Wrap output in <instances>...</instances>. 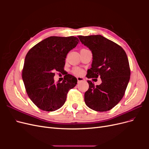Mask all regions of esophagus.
<instances>
[{"mask_svg":"<svg viewBox=\"0 0 149 149\" xmlns=\"http://www.w3.org/2000/svg\"><path fill=\"white\" fill-rule=\"evenodd\" d=\"M77 79H78V82L79 83L81 81H84V78H83V77H77Z\"/></svg>","mask_w":149,"mask_h":149,"instance_id":"34e87169","label":"esophagus"}]
</instances>
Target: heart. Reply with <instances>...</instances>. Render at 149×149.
Wrapping results in <instances>:
<instances>
[{"instance_id":"1","label":"heart","mask_w":149,"mask_h":149,"mask_svg":"<svg viewBox=\"0 0 149 149\" xmlns=\"http://www.w3.org/2000/svg\"><path fill=\"white\" fill-rule=\"evenodd\" d=\"M73 73H74L75 74H80L82 73V70L78 68H75L73 70Z\"/></svg>"}]
</instances>
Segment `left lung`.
<instances>
[{"mask_svg":"<svg viewBox=\"0 0 149 149\" xmlns=\"http://www.w3.org/2000/svg\"><path fill=\"white\" fill-rule=\"evenodd\" d=\"M80 42L93 54L88 78L100 76L102 83L94 86L88 80L89 89L84 93L86 104L91 109L104 112L116 106L123 97L130 79L127 55L118 44L100 35L78 36Z\"/></svg>","mask_w":149,"mask_h":149,"instance_id":"8db88e82","label":"left lung"}]
</instances>
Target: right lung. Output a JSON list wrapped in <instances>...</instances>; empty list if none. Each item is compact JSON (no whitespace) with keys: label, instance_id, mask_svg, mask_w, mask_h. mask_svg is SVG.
<instances>
[{"label":"right lung","instance_id":"1","mask_svg":"<svg viewBox=\"0 0 149 149\" xmlns=\"http://www.w3.org/2000/svg\"><path fill=\"white\" fill-rule=\"evenodd\" d=\"M78 42L73 36H53L35 45L26 54L22 79L29 97L40 109H60L66 101L68 92L77 84L76 78L69 74L64 76L62 83H55L54 72H63L67 54Z\"/></svg>","mask_w":149,"mask_h":149}]
</instances>
